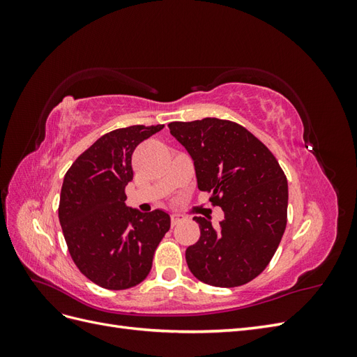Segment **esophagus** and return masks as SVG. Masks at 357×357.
Here are the masks:
<instances>
[{"instance_id": "esophagus-1", "label": "esophagus", "mask_w": 357, "mask_h": 357, "mask_svg": "<svg viewBox=\"0 0 357 357\" xmlns=\"http://www.w3.org/2000/svg\"><path fill=\"white\" fill-rule=\"evenodd\" d=\"M183 220H185V218H183L181 214H178V213H172V214H171V225H172V226L178 225V223L183 222Z\"/></svg>"}]
</instances>
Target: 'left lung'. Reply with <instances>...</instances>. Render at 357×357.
Returning <instances> with one entry per match:
<instances>
[{
    "instance_id": "8db88e82",
    "label": "left lung",
    "mask_w": 357,
    "mask_h": 357,
    "mask_svg": "<svg viewBox=\"0 0 357 357\" xmlns=\"http://www.w3.org/2000/svg\"><path fill=\"white\" fill-rule=\"evenodd\" d=\"M169 132L195 165L198 189L225 213L220 226L193 218L199 240L186 262L199 282L236 287L252 282L271 261L287 223V180L269 149L231 121L205 117L171 122Z\"/></svg>"
}]
</instances>
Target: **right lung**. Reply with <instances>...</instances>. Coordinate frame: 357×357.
Returning a JSON list of instances; mask_svg holds the SVG:
<instances>
[{
    "instance_id": "right-lung-1",
    "label": "right lung",
    "mask_w": 357,
    "mask_h": 357,
    "mask_svg": "<svg viewBox=\"0 0 357 357\" xmlns=\"http://www.w3.org/2000/svg\"><path fill=\"white\" fill-rule=\"evenodd\" d=\"M162 128L135 125L102 135L63 177L58 210L63 238L80 273L104 289L142 283L169 229L168 213H142L125 204L134 150Z\"/></svg>"
}]
</instances>
